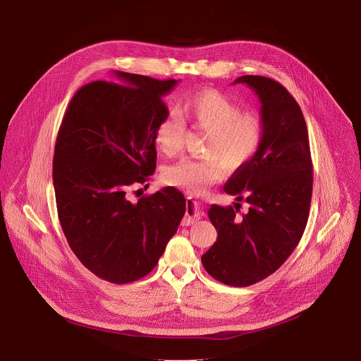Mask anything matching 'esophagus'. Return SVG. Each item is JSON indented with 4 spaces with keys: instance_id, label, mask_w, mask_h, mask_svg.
Returning a JSON list of instances; mask_svg holds the SVG:
<instances>
[{
    "instance_id": "1",
    "label": "esophagus",
    "mask_w": 361,
    "mask_h": 361,
    "mask_svg": "<svg viewBox=\"0 0 361 361\" xmlns=\"http://www.w3.org/2000/svg\"><path fill=\"white\" fill-rule=\"evenodd\" d=\"M200 216H201V212L198 209V204L194 200L187 198V210L183 219V226H191L197 223L200 220Z\"/></svg>"
}]
</instances>
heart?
I'll use <instances>...</instances> for the list:
<instances>
[{
    "label": "heart",
    "mask_w": 361,
    "mask_h": 361,
    "mask_svg": "<svg viewBox=\"0 0 361 361\" xmlns=\"http://www.w3.org/2000/svg\"><path fill=\"white\" fill-rule=\"evenodd\" d=\"M184 118L195 128L207 131L204 157H185L164 167L161 178L167 185L200 194L224 174L245 167L260 149L264 138L263 118L243 113L237 101L214 88L188 95L181 107ZM156 144L167 157L178 154L184 145L185 123L177 114H167L156 128Z\"/></svg>",
    "instance_id": "heart-1"
}]
</instances>
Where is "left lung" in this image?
Returning a JSON list of instances; mask_svg holds the SVG:
<instances>
[{"mask_svg": "<svg viewBox=\"0 0 361 361\" xmlns=\"http://www.w3.org/2000/svg\"><path fill=\"white\" fill-rule=\"evenodd\" d=\"M262 102L264 138L254 159L237 170L224 185L241 205L213 204L209 219L217 241L201 255L213 279L234 287H247L277 271L297 247L310 213L313 161L301 109L276 80L243 75Z\"/></svg>", "mask_w": 361, "mask_h": 361, "instance_id": "left-lung-1", "label": "left lung"}]
</instances>
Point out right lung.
I'll list each match as a JSON object with an SVG mask.
<instances>
[{"mask_svg":"<svg viewBox=\"0 0 361 361\" xmlns=\"http://www.w3.org/2000/svg\"><path fill=\"white\" fill-rule=\"evenodd\" d=\"M118 81H92L71 98L53 160L57 212L77 259L97 277L126 284L142 279L163 255L185 213L174 187L137 202L128 187L156 170V128L176 80L116 71Z\"/></svg>","mask_w":361,"mask_h":361,"instance_id":"add662e5","label":"right lung"}]
</instances>
